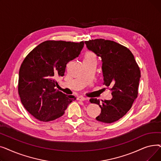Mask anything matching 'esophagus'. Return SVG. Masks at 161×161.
I'll list each match as a JSON object with an SVG mask.
<instances>
[{
    "label": "esophagus",
    "mask_w": 161,
    "mask_h": 161,
    "mask_svg": "<svg viewBox=\"0 0 161 161\" xmlns=\"http://www.w3.org/2000/svg\"><path fill=\"white\" fill-rule=\"evenodd\" d=\"M78 100H81V101H84V100H87V99H86V98H85V97H82V96H80V97H79L78 98Z\"/></svg>",
    "instance_id": "1"
}]
</instances>
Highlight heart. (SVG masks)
Here are the masks:
<instances>
[{"label": "heart", "instance_id": "b5f03b06", "mask_svg": "<svg viewBox=\"0 0 161 161\" xmlns=\"http://www.w3.org/2000/svg\"><path fill=\"white\" fill-rule=\"evenodd\" d=\"M97 55L92 52L88 51V52H87L86 53L85 55H84L83 61H97Z\"/></svg>", "mask_w": 161, "mask_h": 161}]
</instances>
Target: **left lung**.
Returning a JSON list of instances; mask_svg holds the SVG:
<instances>
[{
  "instance_id": "8db88e82",
  "label": "left lung",
  "mask_w": 161,
  "mask_h": 161,
  "mask_svg": "<svg viewBox=\"0 0 161 161\" xmlns=\"http://www.w3.org/2000/svg\"><path fill=\"white\" fill-rule=\"evenodd\" d=\"M88 49L102 58L103 85L110 87L112 98L100 101L91 98V103L101 108L96 119L105 123H114L131 108L138 95L141 77L140 68L130 51L112 40L95 39L86 41Z\"/></svg>"
}]
</instances>
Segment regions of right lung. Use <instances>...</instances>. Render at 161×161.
I'll list each match as a JSON object with an SVG mask.
<instances>
[{"label": "right lung", "mask_w": 161, "mask_h": 161, "mask_svg": "<svg viewBox=\"0 0 161 161\" xmlns=\"http://www.w3.org/2000/svg\"><path fill=\"white\" fill-rule=\"evenodd\" d=\"M84 42L47 40L27 55L19 72L18 92L27 111L41 121L61 117L75 97L65 95L55 87L56 78L64 75L67 63L78 57Z\"/></svg>", "instance_id": "right-lung-1"}]
</instances>
